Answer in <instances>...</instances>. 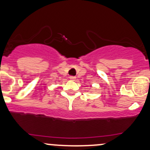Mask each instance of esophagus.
I'll return each mask as SVG.
<instances>
[{
	"label": "esophagus",
	"mask_w": 150,
	"mask_h": 150,
	"mask_svg": "<svg viewBox=\"0 0 150 150\" xmlns=\"http://www.w3.org/2000/svg\"><path fill=\"white\" fill-rule=\"evenodd\" d=\"M69 79H70L71 80V81H75L76 77L75 76H70V77H69Z\"/></svg>",
	"instance_id": "obj_1"
}]
</instances>
